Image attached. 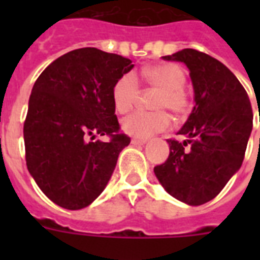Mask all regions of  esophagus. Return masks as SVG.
<instances>
[{
	"label": "esophagus",
	"instance_id": "obj_1",
	"mask_svg": "<svg viewBox=\"0 0 260 260\" xmlns=\"http://www.w3.org/2000/svg\"><path fill=\"white\" fill-rule=\"evenodd\" d=\"M131 143L134 144V146H144L147 143V139H138V138H134L131 140Z\"/></svg>",
	"mask_w": 260,
	"mask_h": 260
}]
</instances>
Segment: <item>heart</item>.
<instances>
[{"label":"heart","mask_w":260,"mask_h":260,"mask_svg":"<svg viewBox=\"0 0 260 260\" xmlns=\"http://www.w3.org/2000/svg\"><path fill=\"white\" fill-rule=\"evenodd\" d=\"M139 79L150 87L158 89L152 100L151 112H135L122 120V129L138 139H148L170 126V114L183 117L191 108V97L186 91V73L175 63H156L140 69ZM140 91L139 81L134 73H125L114 82L112 100L118 113H128L134 108Z\"/></svg>","instance_id":"1"}]
</instances>
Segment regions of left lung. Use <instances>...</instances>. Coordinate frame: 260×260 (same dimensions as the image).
I'll return each mask as SVG.
<instances>
[{
	"label": "left lung",
	"instance_id": "obj_1",
	"mask_svg": "<svg viewBox=\"0 0 260 260\" xmlns=\"http://www.w3.org/2000/svg\"><path fill=\"white\" fill-rule=\"evenodd\" d=\"M166 60L183 62L190 71L196 106L177 135L167 139L170 155L154 167L167 193L189 205L217 196L240 169L252 131V108L246 89L220 60L185 48Z\"/></svg>",
	"mask_w": 260,
	"mask_h": 260
}]
</instances>
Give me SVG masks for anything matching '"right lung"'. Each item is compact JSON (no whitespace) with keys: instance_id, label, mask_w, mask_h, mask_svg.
I'll return each mask as SVG.
<instances>
[{"instance_id":"1","label":"right lung","mask_w":260,"mask_h":260,"mask_svg":"<svg viewBox=\"0 0 260 260\" xmlns=\"http://www.w3.org/2000/svg\"><path fill=\"white\" fill-rule=\"evenodd\" d=\"M132 67L131 59L86 47L55 59L36 79L24 121L26 167L56 205L82 209L109 182L131 143L114 114L112 89ZM95 134L110 140L93 142Z\"/></svg>"}]
</instances>
